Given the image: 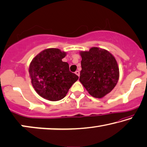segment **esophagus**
Wrapping results in <instances>:
<instances>
[{
    "label": "esophagus",
    "mask_w": 147,
    "mask_h": 147,
    "mask_svg": "<svg viewBox=\"0 0 147 147\" xmlns=\"http://www.w3.org/2000/svg\"><path fill=\"white\" fill-rule=\"evenodd\" d=\"M75 74H76V75H77V76H78L79 77H80V71H76L75 72Z\"/></svg>",
    "instance_id": "34e87169"
}]
</instances>
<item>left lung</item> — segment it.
Masks as SVG:
<instances>
[{"label":"left lung","mask_w":147,"mask_h":147,"mask_svg":"<svg viewBox=\"0 0 147 147\" xmlns=\"http://www.w3.org/2000/svg\"><path fill=\"white\" fill-rule=\"evenodd\" d=\"M82 70L80 81L91 96L101 98L115 87L119 70L114 56L97 47L81 52Z\"/></svg>","instance_id":"obj_1"}]
</instances>
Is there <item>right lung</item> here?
I'll return each mask as SVG.
<instances>
[{"instance_id": "1", "label": "right lung", "mask_w": 147, "mask_h": 147, "mask_svg": "<svg viewBox=\"0 0 147 147\" xmlns=\"http://www.w3.org/2000/svg\"><path fill=\"white\" fill-rule=\"evenodd\" d=\"M65 53L58 48L42 51L31 61L29 74L32 84L40 96L50 101H59L66 95L78 80L69 71V64L62 61Z\"/></svg>"}]
</instances>
